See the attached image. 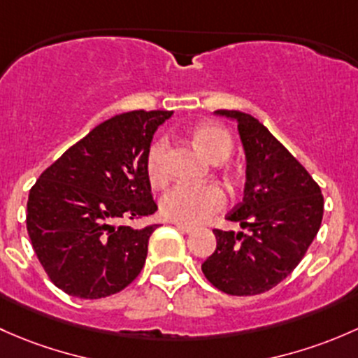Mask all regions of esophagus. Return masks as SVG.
<instances>
[{
  "mask_svg": "<svg viewBox=\"0 0 358 358\" xmlns=\"http://www.w3.org/2000/svg\"><path fill=\"white\" fill-rule=\"evenodd\" d=\"M174 226L178 227L179 231H182V233H186V234H191L194 231V227L193 226H187V224H180V222H174Z\"/></svg>",
  "mask_w": 358,
  "mask_h": 358,
  "instance_id": "obj_1",
  "label": "esophagus"
}]
</instances>
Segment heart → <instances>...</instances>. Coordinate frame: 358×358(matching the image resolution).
<instances>
[{
    "label": "heart",
    "mask_w": 358,
    "mask_h": 358,
    "mask_svg": "<svg viewBox=\"0 0 358 358\" xmlns=\"http://www.w3.org/2000/svg\"><path fill=\"white\" fill-rule=\"evenodd\" d=\"M194 141L212 164H222L233 152V139L226 129L219 125L205 124L194 131ZM167 141L158 139L146 157V172L155 186H160L167 178L165 169ZM226 193L217 184H176L160 198V212L165 219L180 224L203 222L210 215L226 206Z\"/></svg>",
    "instance_id": "heart-1"
}]
</instances>
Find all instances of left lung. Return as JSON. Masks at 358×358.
<instances>
[{"label":"left lung","instance_id":"8db88e82","mask_svg":"<svg viewBox=\"0 0 358 358\" xmlns=\"http://www.w3.org/2000/svg\"><path fill=\"white\" fill-rule=\"evenodd\" d=\"M238 124L246 164L243 201L226 215L248 234L219 231L201 264L205 278L234 296L274 288L300 264L322 222L320 187L300 162L250 113L217 110Z\"/></svg>","mask_w":358,"mask_h":358}]
</instances>
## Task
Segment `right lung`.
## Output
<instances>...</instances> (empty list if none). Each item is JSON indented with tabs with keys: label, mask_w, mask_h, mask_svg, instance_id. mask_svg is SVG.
<instances>
[{
	"label": "right lung",
	"mask_w": 358,
	"mask_h": 358,
	"mask_svg": "<svg viewBox=\"0 0 358 358\" xmlns=\"http://www.w3.org/2000/svg\"><path fill=\"white\" fill-rule=\"evenodd\" d=\"M172 112L120 113L94 127L39 176L27 201V233L57 288L83 300L110 296L145 265L157 226L120 219L152 215L146 157Z\"/></svg>",
	"instance_id": "1"
}]
</instances>
